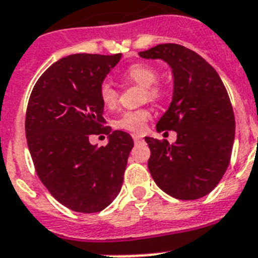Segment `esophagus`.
<instances>
[{
  "mask_svg": "<svg viewBox=\"0 0 258 258\" xmlns=\"http://www.w3.org/2000/svg\"><path fill=\"white\" fill-rule=\"evenodd\" d=\"M132 139H134V142L139 143L143 140V136H139V135H132Z\"/></svg>",
  "mask_w": 258,
  "mask_h": 258,
  "instance_id": "esophagus-1",
  "label": "esophagus"
}]
</instances>
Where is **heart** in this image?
Wrapping results in <instances>:
<instances>
[{"instance_id": "b5f03b06", "label": "heart", "mask_w": 258, "mask_h": 258, "mask_svg": "<svg viewBox=\"0 0 258 258\" xmlns=\"http://www.w3.org/2000/svg\"><path fill=\"white\" fill-rule=\"evenodd\" d=\"M123 76L130 82H134L144 88L145 101L158 102L163 97V87L157 82L158 73L152 64L135 63L127 67ZM98 96L102 105L107 109H115L119 102V92L114 87L110 80H104L98 87ZM152 113L147 107L136 110L123 111L113 122V126L118 130H124L132 134H143L147 128L148 120L151 119Z\"/></svg>"}]
</instances>
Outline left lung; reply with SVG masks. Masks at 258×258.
<instances>
[{
  "label": "left lung",
  "instance_id": "1",
  "mask_svg": "<svg viewBox=\"0 0 258 258\" xmlns=\"http://www.w3.org/2000/svg\"><path fill=\"white\" fill-rule=\"evenodd\" d=\"M171 66L174 95L157 131L176 132V142L145 138L148 167L156 184L179 200H196L212 192L231 160L235 116L226 87L212 64L179 44H160L140 51Z\"/></svg>",
  "mask_w": 258,
  "mask_h": 258
}]
</instances>
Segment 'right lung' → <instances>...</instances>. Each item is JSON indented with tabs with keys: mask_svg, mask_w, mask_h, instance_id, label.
Returning <instances> with one entry per match:
<instances>
[{
	"mask_svg": "<svg viewBox=\"0 0 258 258\" xmlns=\"http://www.w3.org/2000/svg\"><path fill=\"white\" fill-rule=\"evenodd\" d=\"M113 55L73 54L51 64L36 82L26 111L33 166L55 200L78 213H97L119 194L134 140L111 131L98 87L118 63ZM110 135L96 148L89 136Z\"/></svg>",
	"mask_w": 258,
	"mask_h": 258,
	"instance_id": "add662e5",
	"label": "right lung"
}]
</instances>
